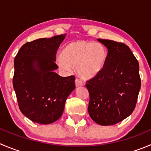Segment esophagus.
Segmentation results:
<instances>
[{"mask_svg":"<svg viewBox=\"0 0 151 151\" xmlns=\"http://www.w3.org/2000/svg\"><path fill=\"white\" fill-rule=\"evenodd\" d=\"M75 82H76V87H78V86L83 85L82 81H81V79H79V78H76V81H75Z\"/></svg>","mask_w":151,"mask_h":151,"instance_id":"1","label":"esophagus"}]
</instances>
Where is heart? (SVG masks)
<instances>
[{"label":"heart","mask_w":151,"mask_h":151,"mask_svg":"<svg viewBox=\"0 0 151 151\" xmlns=\"http://www.w3.org/2000/svg\"><path fill=\"white\" fill-rule=\"evenodd\" d=\"M107 56V50L101 43L76 40L66 46L57 63L64 71H70L72 67H76L81 78H90L102 70Z\"/></svg>","instance_id":"b5f03b06"}]
</instances>
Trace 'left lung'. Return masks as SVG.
<instances>
[{
	"instance_id": "left-lung-1",
	"label": "left lung",
	"mask_w": 151,
	"mask_h": 151,
	"mask_svg": "<svg viewBox=\"0 0 151 151\" xmlns=\"http://www.w3.org/2000/svg\"><path fill=\"white\" fill-rule=\"evenodd\" d=\"M108 50L104 67L87 81L90 94L88 113L100 125H113L130 116L141 88L139 65L124 43L99 38Z\"/></svg>"
}]
</instances>
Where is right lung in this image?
<instances>
[{"mask_svg":"<svg viewBox=\"0 0 151 151\" xmlns=\"http://www.w3.org/2000/svg\"><path fill=\"white\" fill-rule=\"evenodd\" d=\"M64 35L26 43L14 60L13 87L21 113L34 122L48 124L62 115L75 89V76L61 77L54 70L56 52Z\"/></svg>","mask_w":151,"mask_h":151,"instance_id":"add662e5","label":"right lung"}]
</instances>
